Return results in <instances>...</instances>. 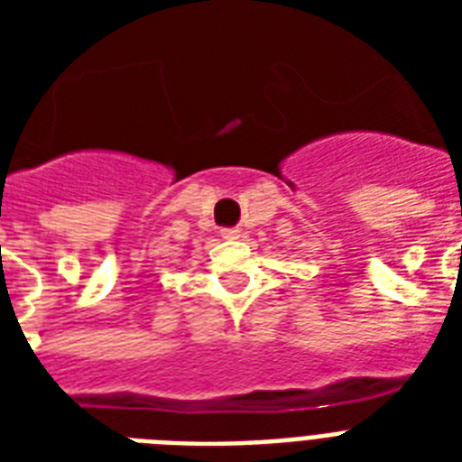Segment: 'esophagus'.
Instances as JSON below:
<instances>
[{
	"instance_id": "1",
	"label": "esophagus",
	"mask_w": 462,
	"mask_h": 462,
	"mask_svg": "<svg viewBox=\"0 0 462 462\" xmlns=\"http://www.w3.org/2000/svg\"><path fill=\"white\" fill-rule=\"evenodd\" d=\"M220 235H223L225 239H237L239 237V230H237V227H232V230H223V232H220Z\"/></svg>"
}]
</instances>
